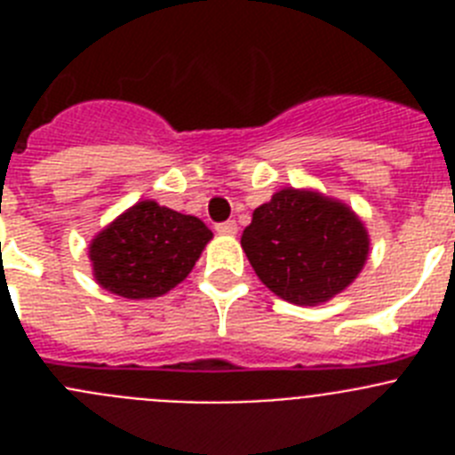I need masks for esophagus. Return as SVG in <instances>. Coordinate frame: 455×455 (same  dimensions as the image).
<instances>
[{
	"label": "esophagus",
	"instance_id": "esophagus-1",
	"mask_svg": "<svg viewBox=\"0 0 455 455\" xmlns=\"http://www.w3.org/2000/svg\"><path fill=\"white\" fill-rule=\"evenodd\" d=\"M236 230H239V228H236L235 220H225V223L216 225V232H219L220 236H235Z\"/></svg>",
	"mask_w": 455,
	"mask_h": 455
}]
</instances>
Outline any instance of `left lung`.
I'll return each mask as SVG.
<instances>
[{"label": "left lung", "mask_w": 455, "mask_h": 455, "mask_svg": "<svg viewBox=\"0 0 455 455\" xmlns=\"http://www.w3.org/2000/svg\"><path fill=\"white\" fill-rule=\"evenodd\" d=\"M363 219L315 188L284 187L252 212L241 248L257 277L293 305H323L360 275L369 257Z\"/></svg>", "instance_id": "left-lung-1"}]
</instances>
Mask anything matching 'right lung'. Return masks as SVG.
Here are the masks:
<instances>
[{
  "mask_svg": "<svg viewBox=\"0 0 455 455\" xmlns=\"http://www.w3.org/2000/svg\"><path fill=\"white\" fill-rule=\"evenodd\" d=\"M212 236L196 216L140 200L91 239L92 277L123 299H156L193 271Z\"/></svg>",
  "mask_w": 455,
  "mask_h": 455,
  "instance_id": "add662e5",
  "label": "right lung"
}]
</instances>
